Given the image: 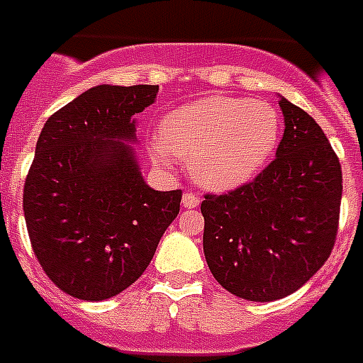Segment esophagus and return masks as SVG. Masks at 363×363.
<instances>
[{
  "instance_id": "obj_1",
  "label": "esophagus",
  "mask_w": 363,
  "mask_h": 363,
  "mask_svg": "<svg viewBox=\"0 0 363 363\" xmlns=\"http://www.w3.org/2000/svg\"><path fill=\"white\" fill-rule=\"evenodd\" d=\"M182 205L186 207V209H195V207H199V197L195 194H184V197H182Z\"/></svg>"
}]
</instances>
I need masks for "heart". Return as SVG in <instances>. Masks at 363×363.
Here are the masks:
<instances>
[{"instance_id": "b5f03b06", "label": "heart", "mask_w": 363, "mask_h": 363, "mask_svg": "<svg viewBox=\"0 0 363 363\" xmlns=\"http://www.w3.org/2000/svg\"><path fill=\"white\" fill-rule=\"evenodd\" d=\"M277 140L279 119L268 104L213 95L168 113L150 152L162 166L176 156L189 164L197 184L228 191L258 176Z\"/></svg>"}]
</instances>
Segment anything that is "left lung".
<instances>
[{"label":"left lung","instance_id":"obj_1","mask_svg":"<svg viewBox=\"0 0 363 363\" xmlns=\"http://www.w3.org/2000/svg\"><path fill=\"white\" fill-rule=\"evenodd\" d=\"M285 130L276 160L250 184L205 195L203 252L227 291L248 301L284 299L333 252L342 169L317 121L279 99Z\"/></svg>","mask_w":363,"mask_h":363}]
</instances>
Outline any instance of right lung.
<instances>
[{
    "instance_id": "1",
    "label": "right lung",
    "mask_w": 363,
    "mask_h": 363,
    "mask_svg": "<svg viewBox=\"0 0 363 363\" xmlns=\"http://www.w3.org/2000/svg\"><path fill=\"white\" fill-rule=\"evenodd\" d=\"M158 86H95L48 117L23 189L33 252L56 287L104 301L145 274L179 213L182 189L156 191L136 162L135 115Z\"/></svg>"
}]
</instances>
